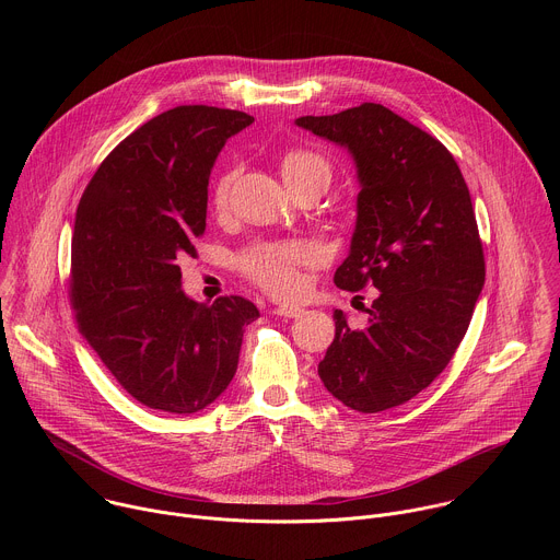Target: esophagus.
Masks as SVG:
<instances>
[{
	"mask_svg": "<svg viewBox=\"0 0 560 560\" xmlns=\"http://www.w3.org/2000/svg\"><path fill=\"white\" fill-rule=\"evenodd\" d=\"M272 312H275L277 316H285V318H296V316L303 314V310L296 307V305H279V307H275Z\"/></svg>",
	"mask_w": 560,
	"mask_h": 560,
	"instance_id": "obj_1",
	"label": "esophagus"
}]
</instances>
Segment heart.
<instances>
[{
	"mask_svg": "<svg viewBox=\"0 0 560 560\" xmlns=\"http://www.w3.org/2000/svg\"><path fill=\"white\" fill-rule=\"evenodd\" d=\"M281 175L288 186L316 184L326 190L332 179V166L324 154L314 150H292L281 159ZM234 182V173L219 177L214 186V201L223 206ZM322 250L310 238H290V242L257 244L238 259L242 270L264 290L277 296H294L303 288L301 270L316 264Z\"/></svg>",
	"mask_w": 560,
	"mask_h": 560,
	"instance_id": "1",
	"label": "heart"
}]
</instances>
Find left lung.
I'll return each mask as SVG.
<instances>
[{"label": "left lung", "instance_id": "8db88e82", "mask_svg": "<svg viewBox=\"0 0 560 560\" xmlns=\"http://www.w3.org/2000/svg\"><path fill=\"white\" fill-rule=\"evenodd\" d=\"M296 126L350 150L361 192L335 283L378 290L365 330L335 310L318 376L357 412L404 406L445 370L486 283L467 184L439 139L381 104L299 117Z\"/></svg>", "mask_w": 560, "mask_h": 560}]
</instances>
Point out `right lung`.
Wrapping results in <instances>:
<instances>
[{
	"instance_id": "obj_1",
	"label": "right lung",
	"mask_w": 560,
	"mask_h": 560,
	"mask_svg": "<svg viewBox=\"0 0 560 560\" xmlns=\"http://www.w3.org/2000/svg\"><path fill=\"white\" fill-rule=\"evenodd\" d=\"M255 117L177 106L130 132L79 201L70 301L79 332L141 406L195 415L230 385L244 328L259 316L244 296L197 303L179 259L206 230L208 179L225 141Z\"/></svg>"
}]
</instances>
